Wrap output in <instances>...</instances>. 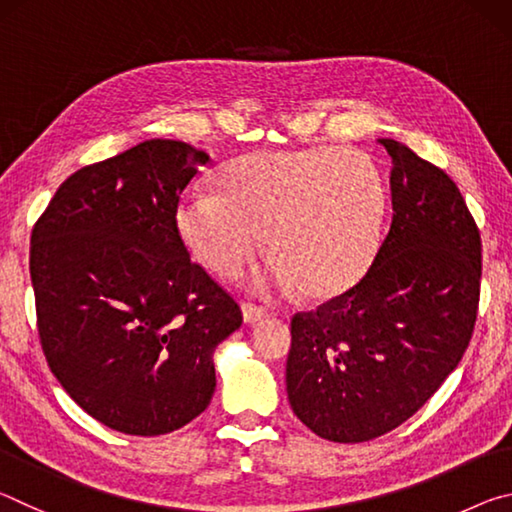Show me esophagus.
<instances>
[{
	"instance_id": "34e87169",
	"label": "esophagus",
	"mask_w": 512,
	"mask_h": 512,
	"mask_svg": "<svg viewBox=\"0 0 512 512\" xmlns=\"http://www.w3.org/2000/svg\"><path fill=\"white\" fill-rule=\"evenodd\" d=\"M241 314H244V323H248V325H255V323H259V320L268 318V311H264L257 305H250V302H244V305H241Z\"/></svg>"
}]
</instances>
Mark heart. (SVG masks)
Segmentation results:
<instances>
[{
	"label": "heart",
	"instance_id": "heart-1",
	"mask_svg": "<svg viewBox=\"0 0 512 512\" xmlns=\"http://www.w3.org/2000/svg\"><path fill=\"white\" fill-rule=\"evenodd\" d=\"M219 192L180 198L176 228L189 253L232 277L264 248L275 257L253 277L264 291L302 287L325 300L350 289L377 255L386 187L357 149L262 151L225 164Z\"/></svg>",
	"mask_w": 512,
	"mask_h": 512
}]
</instances>
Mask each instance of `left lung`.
Here are the masks:
<instances>
[{
	"label": "left lung",
	"mask_w": 512,
	"mask_h": 512,
	"mask_svg": "<svg viewBox=\"0 0 512 512\" xmlns=\"http://www.w3.org/2000/svg\"><path fill=\"white\" fill-rule=\"evenodd\" d=\"M393 160L391 228L368 273L291 318L293 413L332 443H366L406 422L470 345L481 296V235L461 189L409 146Z\"/></svg>",
	"instance_id": "obj_1"
}]
</instances>
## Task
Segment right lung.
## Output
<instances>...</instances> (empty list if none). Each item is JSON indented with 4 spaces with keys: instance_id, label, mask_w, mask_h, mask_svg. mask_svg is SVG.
I'll return each instance as SVG.
<instances>
[{
    "instance_id": "obj_1",
    "label": "right lung",
    "mask_w": 512,
    "mask_h": 512,
    "mask_svg": "<svg viewBox=\"0 0 512 512\" xmlns=\"http://www.w3.org/2000/svg\"><path fill=\"white\" fill-rule=\"evenodd\" d=\"M210 155L146 140L72 173L31 232L40 345L67 395L106 427L162 436L201 415L235 298L192 262L180 194Z\"/></svg>"
}]
</instances>
